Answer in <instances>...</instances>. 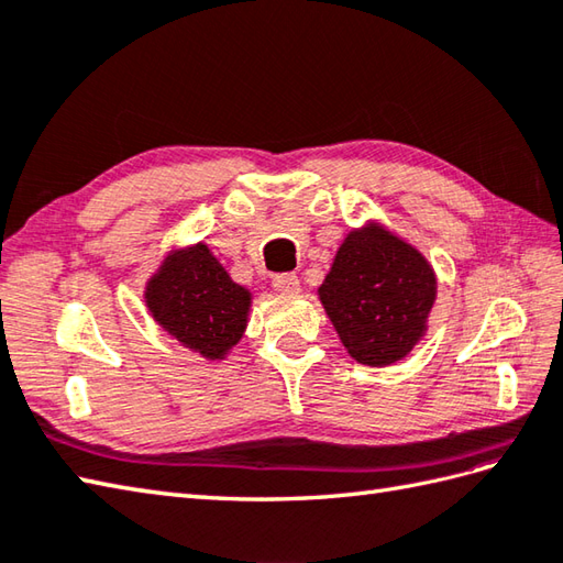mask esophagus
I'll return each mask as SVG.
<instances>
[{"label":"esophagus","instance_id":"34e87169","mask_svg":"<svg viewBox=\"0 0 563 563\" xmlns=\"http://www.w3.org/2000/svg\"><path fill=\"white\" fill-rule=\"evenodd\" d=\"M273 288L283 295H297L300 292V278L295 273H278L273 275Z\"/></svg>","mask_w":563,"mask_h":563}]
</instances>
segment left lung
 Instances as JSON below:
<instances>
[{
	"label": "left lung",
	"mask_w": 563,
	"mask_h": 563,
	"mask_svg": "<svg viewBox=\"0 0 563 563\" xmlns=\"http://www.w3.org/2000/svg\"><path fill=\"white\" fill-rule=\"evenodd\" d=\"M319 297L357 363L389 365L423 336L435 273L411 244L373 222L345 236Z\"/></svg>",
	"instance_id": "1"
}]
</instances>
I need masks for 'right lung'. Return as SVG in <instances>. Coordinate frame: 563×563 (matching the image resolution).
I'll return each mask as SVG.
<instances>
[{
	"label": "right lung",
	"mask_w": 563,
	"mask_h": 563,
	"mask_svg": "<svg viewBox=\"0 0 563 563\" xmlns=\"http://www.w3.org/2000/svg\"><path fill=\"white\" fill-rule=\"evenodd\" d=\"M145 297L152 317L174 339L212 361L242 339L251 302L206 244L164 261Z\"/></svg>",
	"instance_id": "1"
}]
</instances>
